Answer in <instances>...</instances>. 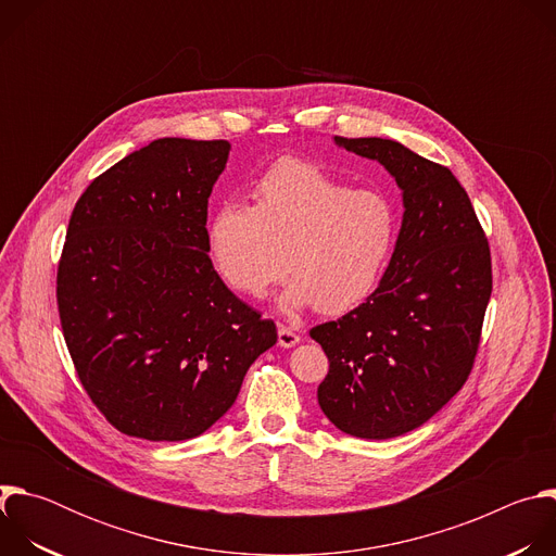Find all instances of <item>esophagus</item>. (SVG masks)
Here are the masks:
<instances>
[{
	"label": "esophagus",
	"instance_id": "1",
	"mask_svg": "<svg viewBox=\"0 0 556 556\" xmlns=\"http://www.w3.org/2000/svg\"><path fill=\"white\" fill-rule=\"evenodd\" d=\"M277 334H279V345L281 348H294L301 341V337L292 328H288V326H279Z\"/></svg>",
	"mask_w": 556,
	"mask_h": 556
}]
</instances>
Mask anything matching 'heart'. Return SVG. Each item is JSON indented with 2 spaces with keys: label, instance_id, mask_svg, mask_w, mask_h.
<instances>
[{
  "label": "heart",
  "instance_id": "obj_1",
  "mask_svg": "<svg viewBox=\"0 0 556 556\" xmlns=\"http://www.w3.org/2000/svg\"><path fill=\"white\" fill-rule=\"evenodd\" d=\"M399 237V211L378 189H352L324 167L283 157L253 187V206L226 200L206 228L215 275L262 299L290 270L283 309L343 314L378 288Z\"/></svg>",
  "mask_w": 556,
  "mask_h": 556
}]
</instances>
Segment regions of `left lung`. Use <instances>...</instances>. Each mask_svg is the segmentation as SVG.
Instances as JSON below:
<instances>
[{
  "label": "left lung",
  "mask_w": 556,
  "mask_h": 556,
  "mask_svg": "<svg viewBox=\"0 0 556 556\" xmlns=\"http://www.w3.org/2000/svg\"><path fill=\"white\" fill-rule=\"evenodd\" d=\"M334 140L395 178L405 215L374 294L309 330L330 361L316 395L343 433L387 440L425 425L466 382L493 290L491 249L446 167L387 138Z\"/></svg>",
  "instance_id": "8db88e82"
}]
</instances>
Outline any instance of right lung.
Listing matches in <instances>:
<instances>
[{"label":"right lung","mask_w":556,"mask_h":556,"mask_svg":"<svg viewBox=\"0 0 556 556\" xmlns=\"http://www.w3.org/2000/svg\"><path fill=\"white\" fill-rule=\"evenodd\" d=\"M228 140L157 138L78 198L56 270L63 339L90 401L131 438L204 433L277 343L215 275L206 208Z\"/></svg>","instance_id":"add662e5"}]
</instances>
